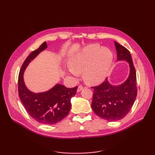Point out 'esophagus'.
Returning a JSON list of instances; mask_svg holds the SVG:
<instances>
[{"label": "esophagus", "instance_id": "1", "mask_svg": "<svg viewBox=\"0 0 155 155\" xmlns=\"http://www.w3.org/2000/svg\"><path fill=\"white\" fill-rule=\"evenodd\" d=\"M84 88V87L83 86H81V85H80V86L78 87V88H77V92H80L82 90H83Z\"/></svg>", "mask_w": 155, "mask_h": 155}]
</instances>
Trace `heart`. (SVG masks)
<instances>
[{"label": "heart", "mask_w": 155, "mask_h": 155, "mask_svg": "<svg viewBox=\"0 0 155 155\" xmlns=\"http://www.w3.org/2000/svg\"><path fill=\"white\" fill-rule=\"evenodd\" d=\"M113 61V54L109 48L98 44L89 45L70 58L68 73L77 77L83 72L85 83L99 84L107 78Z\"/></svg>", "instance_id": "heart-1"}]
</instances>
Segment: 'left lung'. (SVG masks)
I'll use <instances>...</instances> for the list:
<instances>
[{"label":"left lung","mask_w":155,"mask_h":155,"mask_svg":"<svg viewBox=\"0 0 155 155\" xmlns=\"http://www.w3.org/2000/svg\"><path fill=\"white\" fill-rule=\"evenodd\" d=\"M117 51V61H124L129 64L128 77L123 83L113 85L107 78L99 86L92 87L94 93L91 107L98 117L108 121H117L129 113L136 99L137 75L130 52L114 42Z\"/></svg>","instance_id":"obj_1"}]
</instances>
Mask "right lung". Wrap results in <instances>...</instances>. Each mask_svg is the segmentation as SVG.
<instances>
[{
    "label": "right lung",
    "mask_w": 155,
    "mask_h": 155,
    "mask_svg": "<svg viewBox=\"0 0 155 155\" xmlns=\"http://www.w3.org/2000/svg\"><path fill=\"white\" fill-rule=\"evenodd\" d=\"M47 48L44 42L37 50L32 51L22 64L18 76V94L23 106L35 120L45 124H54L67 116L71 108V99L77 93V87L69 88L60 84L47 91L35 93L26 86L24 72L29 63Z\"/></svg>",
    "instance_id": "obj_1"
}]
</instances>
